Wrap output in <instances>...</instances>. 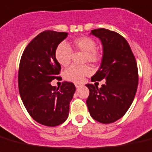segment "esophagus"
Here are the masks:
<instances>
[{
    "mask_svg": "<svg viewBox=\"0 0 152 152\" xmlns=\"http://www.w3.org/2000/svg\"><path fill=\"white\" fill-rule=\"evenodd\" d=\"M75 87H76V88H79V87H81V86H82L81 84H78V83H75Z\"/></svg>",
    "mask_w": 152,
    "mask_h": 152,
    "instance_id": "1",
    "label": "esophagus"
}]
</instances>
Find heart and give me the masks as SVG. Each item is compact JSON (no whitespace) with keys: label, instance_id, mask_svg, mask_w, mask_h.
Wrapping results in <instances>:
<instances>
[{"label":"heart","instance_id":"obj_1","mask_svg":"<svg viewBox=\"0 0 152 152\" xmlns=\"http://www.w3.org/2000/svg\"><path fill=\"white\" fill-rule=\"evenodd\" d=\"M72 45L75 50L84 53V63L89 62L96 64L100 59V55L96 50V42L93 38L88 36H82L72 42ZM72 56V50L66 43L59 44L55 49V58L58 64L66 66L70 64ZM92 69L88 65H72L64 71V77L67 81L74 82H82L86 76L91 75Z\"/></svg>","mask_w":152,"mask_h":152}]
</instances>
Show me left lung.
Segmentation results:
<instances>
[{
    "label": "left lung",
    "mask_w": 152,
    "mask_h": 152,
    "mask_svg": "<svg viewBox=\"0 0 152 152\" xmlns=\"http://www.w3.org/2000/svg\"><path fill=\"white\" fill-rule=\"evenodd\" d=\"M90 34L98 37L103 45L102 62L92 82L106 80L98 88L87 84L89 96L86 100L93 119L104 124L117 121L129 108L138 86V70L130 46L119 34L104 28L96 29Z\"/></svg>",
    "instance_id": "1"
}]
</instances>
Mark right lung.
I'll return each instance as SVG.
<instances>
[{
  "label": "right lung",
  "mask_w": 152,
  "mask_h": 152,
  "mask_svg": "<svg viewBox=\"0 0 152 152\" xmlns=\"http://www.w3.org/2000/svg\"><path fill=\"white\" fill-rule=\"evenodd\" d=\"M67 34L43 31L26 46L19 63L18 83L23 103L30 116L46 126H59L66 121L76 89L72 82H64L60 88L50 83L59 77L61 70L55 49Z\"/></svg>",
  "instance_id": "1"
}]
</instances>
